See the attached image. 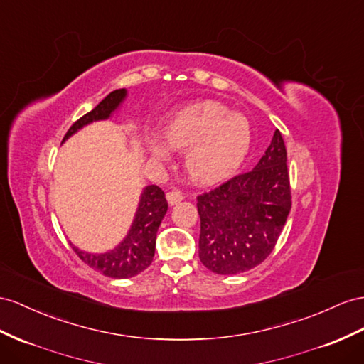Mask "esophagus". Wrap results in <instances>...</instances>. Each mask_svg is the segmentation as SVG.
I'll return each mask as SVG.
<instances>
[{"mask_svg": "<svg viewBox=\"0 0 364 364\" xmlns=\"http://www.w3.org/2000/svg\"><path fill=\"white\" fill-rule=\"evenodd\" d=\"M166 198H167V201H169L171 206H173V204H178L184 198V195L180 191H171L166 193Z\"/></svg>", "mask_w": 364, "mask_h": 364, "instance_id": "esophagus-1", "label": "esophagus"}]
</instances>
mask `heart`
Segmentation results:
<instances>
[{
	"label": "heart",
	"instance_id": "obj_1",
	"mask_svg": "<svg viewBox=\"0 0 364 364\" xmlns=\"http://www.w3.org/2000/svg\"><path fill=\"white\" fill-rule=\"evenodd\" d=\"M164 141L149 139L158 160L184 149V167L195 181L213 183L234 172L247 155L252 130L245 115L230 112L223 102L204 100L176 109L161 127Z\"/></svg>",
	"mask_w": 364,
	"mask_h": 364
}]
</instances>
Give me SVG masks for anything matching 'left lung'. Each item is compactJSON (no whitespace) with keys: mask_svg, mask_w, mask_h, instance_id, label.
<instances>
[{"mask_svg":"<svg viewBox=\"0 0 364 364\" xmlns=\"http://www.w3.org/2000/svg\"><path fill=\"white\" fill-rule=\"evenodd\" d=\"M282 132L252 171L197 197L200 259L220 275L246 272L271 255L292 206Z\"/></svg>","mask_w":364,"mask_h":364,"instance_id":"obj_1","label":"left lung"}]
</instances>
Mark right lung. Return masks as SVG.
<instances>
[{
  "label": "right lung",
  "mask_w": 364,
  "mask_h": 364,
  "mask_svg": "<svg viewBox=\"0 0 364 364\" xmlns=\"http://www.w3.org/2000/svg\"><path fill=\"white\" fill-rule=\"evenodd\" d=\"M124 98L126 89L110 92L95 109H92L86 115L77 119L63 139H68L78 129L92 123V121L109 118L112 112L121 105V101ZM166 212L167 201L164 192L155 184L147 186L141 193V200H139L132 228H130L123 243L106 254H89L82 252V250H80L72 243L70 246L82 262L92 269H95V271L101 272L102 275L110 278L135 277L152 263L155 255L156 232L161 225V220L164 218Z\"/></svg>",
  "instance_id": "1"
}]
</instances>
